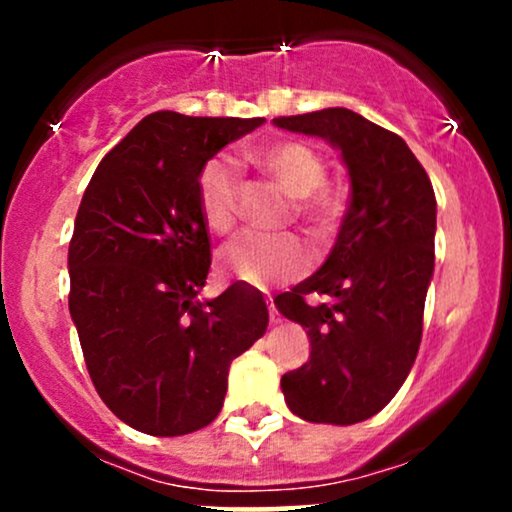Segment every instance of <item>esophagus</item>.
<instances>
[{
    "label": "esophagus",
    "mask_w": 512,
    "mask_h": 512,
    "mask_svg": "<svg viewBox=\"0 0 512 512\" xmlns=\"http://www.w3.org/2000/svg\"><path fill=\"white\" fill-rule=\"evenodd\" d=\"M267 310H269V320H272V325H276V322H279V313H276L274 303L269 301V298H267Z\"/></svg>",
    "instance_id": "esophagus-1"
}]
</instances>
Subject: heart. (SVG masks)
I'll list each match as a JSON object with an SVG mask.
<instances>
[{
    "mask_svg": "<svg viewBox=\"0 0 512 512\" xmlns=\"http://www.w3.org/2000/svg\"><path fill=\"white\" fill-rule=\"evenodd\" d=\"M252 168L276 182L289 197H296V211L308 221L322 223L330 216L332 204L325 195L327 166L322 156L305 142H274L252 149L245 156ZM243 180L236 163L216 158L199 178V204L207 226L214 233H231L238 221V202ZM310 255L296 236L260 238L240 236L219 252V269L231 279L252 289L293 281L308 269Z\"/></svg>",
    "mask_w": 512,
    "mask_h": 512,
    "instance_id": "heart-1",
    "label": "heart"
}]
</instances>
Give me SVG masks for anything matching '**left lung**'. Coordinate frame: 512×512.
<instances>
[{
  "mask_svg": "<svg viewBox=\"0 0 512 512\" xmlns=\"http://www.w3.org/2000/svg\"><path fill=\"white\" fill-rule=\"evenodd\" d=\"M274 125L325 139L349 170L337 243L274 305L310 337V361L281 378L289 409L310 424L351 426L397 395L419 354L436 264V195L407 142L354 110L274 117ZM310 292L331 301L308 306Z\"/></svg>",
  "mask_w": 512,
  "mask_h": 512,
  "instance_id": "1",
  "label": "left lung"
}]
</instances>
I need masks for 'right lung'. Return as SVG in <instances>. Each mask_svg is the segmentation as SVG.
I'll use <instances>...</instances> for the list:
<instances>
[{"mask_svg":"<svg viewBox=\"0 0 512 512\" xmlns=\"http://www.w3.org/2000/svg\"><path fill=\"white\" fill-rule=\"evenodd\" d=\"M264 117L146 115L88 182L69 243V313L88 375L120 421L185 436L219 416L233 358L267 332L260 293L199 301L211 245L199 178Z\"/></svg>","mask_w":512,"mask_h":512,"instance_id":"obj_1","label":"right lung"}]
</instances>
